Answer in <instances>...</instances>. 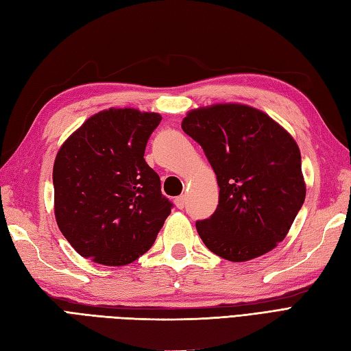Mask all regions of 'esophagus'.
Here are the masks:
<instances>
[{"mask_svg":"<svg viewBox=\"0 0 351 351\" xmlns=\"http://www.w3.org/2000/svg\"><path fill=\"white\" fill-rule=\"evenodd\" d=\"M176 207L177 208H184V205H186V196L184 195H182V196H177V198H176Z\"/></svg>","mask_w":351,"mask_h":351,"instance_id":"esophagus-1","label":"esophagus"}]
</instances>
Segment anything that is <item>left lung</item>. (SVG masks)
<instances>
[{"instance_id":"left-lung-1","label":"left lung","mask_w":351,"mask_h":351,"mask_svg":"<svg viewBox=\"0 0 351 351\" xmlns=\"http://www.w3.org/2000/svg\"><path fill=\"white\" fill-rule=\"evenodd\" d=\"M182 128L202 147L220 187L216 211L196 221L207 249L230 262L271 252L286 238L305 199L293 136L244 104L192 110Z\"/></svg>"}]
</instances>
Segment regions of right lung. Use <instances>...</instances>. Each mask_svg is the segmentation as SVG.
<instances>
[{
  "label": "right lung",
  "mask_w": 351,
  "mask_h": 351,
  "mask_svg": "<svg viewBox=\"0 0 351 351\" xmlns=\"http://www.w3.org/2000/svg\"><path fill=\"white\" fill-rule=\"evenodd\" d=\"M160 114L108 108L68 136L53 165L55 217L80 256L122 267L146 253L173 204L144 160Z\"/></svg>",
  "instance_id": "1"
}]
</instances>
